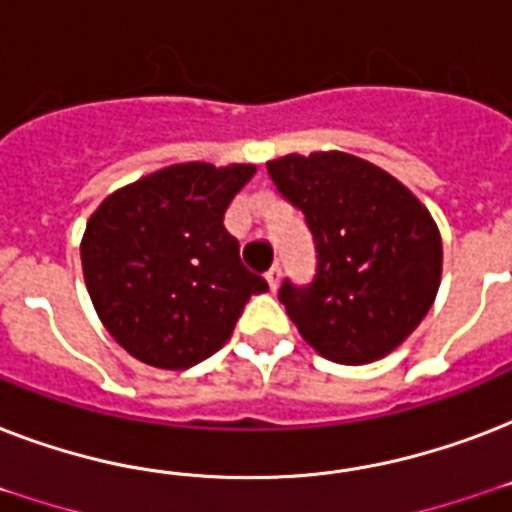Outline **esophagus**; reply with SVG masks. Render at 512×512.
Returning a JSON list of instances; mask_svg holds the SVG:
<instances>
[{"instance_id":"obj_1","label":"esophagus","mask_w":512,"mask_h":512,"mask_svg":"<svg viewBox=\"0 0 512 512\" xmlns=\"http://www.w3.org/2000/svg\"><path fill=\"white\" fill-rule=\"evenodd\" d=\"M265 279H268V284H271V289L279 287V279H281V265H273L271 271L265 273Z\"/></svg>"}]
</instances>
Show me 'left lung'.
Segmentation results:
<instances>
[{"mask_svg": "<svg viewBox=\"0 0 512 512\" xmlns=\"http://www.w3.org/2000/svg\"><path fill=\"white\" fill-rule=\"evenodd\" d=\"M268 175L316 249L308 284L281 281L289 319L337 364L388 356L436 300L444 252L430 212L396 177L340 151L284 156Z\"/></svg>", "mask_w": 512, "mask_h": 512, "instance_id": "1", "label": "left lung"}]
</instances>
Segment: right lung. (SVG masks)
Listing matches in <instances>:
<instances>
[{
  "mask_svg": "<svg viewBox=\"0 0 512 512\" xmlns=\"http://www.w3.org/2000/svg\"><path fill=\"white\" fill-rule=\"evenodd\" d=\"M252 164H175L111 193L82 239L87 292L119 345L156 369L223 348L268 281L244 268L223 217Z\"/></svg>",
  "mask_w": 512,
  "mask_h": 512,
  "instance_id": "add662e5",
  "label": "right lung"
}]
</instances>
